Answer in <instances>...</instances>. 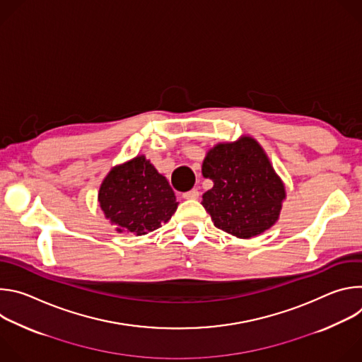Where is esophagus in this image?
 <instances>
[{"label":"esophagus","instance_id":"34e87169","mask_svg":"<svg viewBox=\"0 0 362 362\" xmlns=\"http://www.w3.org/2000/svg\"><path fill=\"white\" fill-rule=\"evenodd\" d=\"M182 197H183V199H197V197H199V192H197V189H192V190H189V192H185V193L182 194Z\"/></svg>","mask_w":362,"mask_h":362}]
</instances>
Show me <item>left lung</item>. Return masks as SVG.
I'll use <instances>...</instances> for the list:
<instances>
[{"label":"left lung","mask_w":362,"mask_h":362,"mask_svg":"<svg viewBox=\"0 0 362 362\" xmlns=\"http://www.w3.org/2000/svg\"><path fill=\"white\" fill-rule=\"evenodd\" d=\"M202 173L214 180L202 204L218 229L247 239L278 221L285 187L265 151L252 137L211 148Z\"/></svg>","instance_id":"left-lung-1"}]
</instances>
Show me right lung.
I'll list each match as a JSON object with an SVG mask.
<instances>
[{"label": "right lung", "mask_w": 362, "mask_h": 362, "mask_svg": "<svg viewBox=\"0 0 362 362\" xmlns=\"http://www.w3.org/2000/svg\"><path fill=\"white\" fill-rule=\"evenodd\" d=\"M100 208L120 233L146 235L177 209L169 182L144 156L115 168L98 192Z\"/></svg>", "instance_id": "1"}]
</instances>
